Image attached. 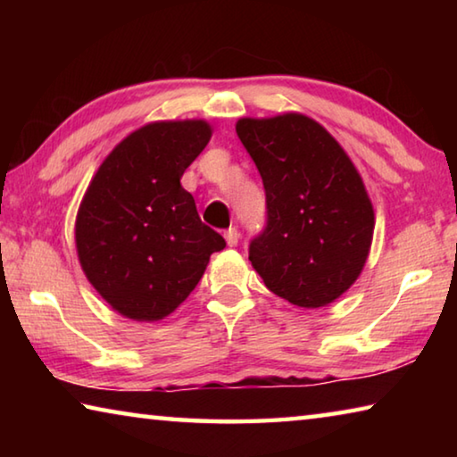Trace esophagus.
I'll use <instances>...</instances> for the list:
<instances>
[{
	"label": "esophagus",
	"mask_w": 457,
	"mask_h": 457,
	"mask_svg": "<svg viewBox=\"0 0 457 457\" xmlns=\"http://www.w3.org/2000/svg\"><path fill=\"white\" fill-rule=\"evenodd\" d=\"M237 239H239L237 229H236V228H229V229L226 231V242H228V245H229V247L237 245Z\"/></svg>",
	"instance_id": "esophagus-1"
}]
</instances>
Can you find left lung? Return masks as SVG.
I'll use <instances>...</instances> for the list:
<instances>
[{"mask_svg":"<svg viewBox=\"0 0 457 457\" xmlns=\"http://www.w3.org/2000/svg\"><path fill=\"white\" fill-rule=\"evenodd\" d=\"M239 141L266 189V228L250 262L276 296L320 308L357 280L375 212L357 167L327 129L298 112L239 119Z\"/></svg>","mask_w":457,"mask_h":457,"instance_id":"left-lung-1","label":"left lung"}]
</instances>
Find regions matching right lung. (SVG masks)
<instances>
[{"instance_id": "obj_1", "label": "right lung", "mask_w": 457, "mask_h": 457, "mask_svg": "<svg viewBox=\"0 0 457 457\" xmlns=\"http://www.w3.org/2000/svg\"><path fill=\"white\" fill-rule=\"evenodd\" d=\"M212 138L205 120H159L114 146L76 215V252L112 311L138 322L165 319L226 247L199 220L181 177Z\"/></svg>"}]
</instances>
